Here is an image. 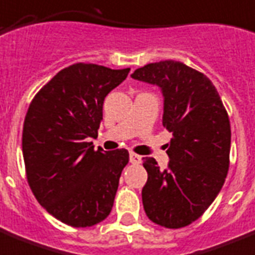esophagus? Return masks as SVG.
<instances>
[{"mask_svg":"<svg viewBox=\"0 0 255 255\" xmlns=\"http://www.w3.org/2000/svg\"><path fill=\"white\" fill-rule=\"evenodd\" d=\"M142 161V157L136 153H130V163L131 164H140Z\"/></svg>","mask_w":255,"mask_h":255,"instance_id":"34e87169","label":"esophagus"}]
</instances>
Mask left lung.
Instances as JSON below:
<instances>
[{
  "label": "left lung",
  "instance_id": "obj_1",
  "mask_svg": "<svg viewBox=\"0 0 255 255\" xmlns=\"http://www.w3.org/2000/svg\"><path fill=\"white\" fill-rule=\"evenodd\" d=\"M131 78L161 88L163 126L172 132L167 169L153 157L143 159L148 174L143 207L151 222L182 228L203 215L224 185L231 151L228 113L212 82L180 61L144 65Z\"/></svg>",
  "mask_w": 255,
  "mask_h": 255
}]
</instances>
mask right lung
Wrapping results in <instances>:
<instances>
[{"mask_svg":"<svg viewBox=\"0 0 255 255\" xmlns=\"http://www.w3.org/2000/svg\"><path fill=\"white\" fill-rule=\"evenodd\" d=\"M95 64L58 71L32 99L22 134L27 181L50 215L75 228L92 227L111 214L125 148L95 150L105 96L129 74Z\"/></svg>","mask_w":255,"mask_h":255,"instance_id":"obj_1","label":"right lung"}]
</instances>
